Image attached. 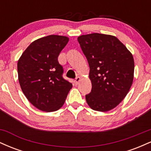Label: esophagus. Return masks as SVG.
<instances>
[{
    "label": "esophagus",
    "mask_w": 151,
    "mask_h": 151,
    "mask_svg": "<svg viewBox=\"0 0 151 151\" xmlns=\"http://www.w3.org/2000/svg\"><path fill=\"white\" fill-rule=\"evenodd\" d=\"M79 81H80V77H76L75 80H74V83H75V84H79Z\"/></svg>",
    "instance_id": "1"
}]
</instances>
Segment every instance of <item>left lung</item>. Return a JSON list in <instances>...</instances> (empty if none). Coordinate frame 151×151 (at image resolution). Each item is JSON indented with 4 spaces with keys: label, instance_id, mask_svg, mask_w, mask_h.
<instances>
[{
    "label": "left lung",
    "instance_id": "8db88e82",
    "mask_svg": "<svg viewBox=\"0 0 151 151\" xmlns=\"http://www.w3.org/2000/svg\"><path fill=\"white\" fill-rule=\"evenodd\" d=\"M89 65L91 91L86 95L93 110L108 111L123 101L132 85L133 55L114 36L100 33L77 38Z\"/></svg>",
    "mask_w": 151,
    "mask_h": 151
}]
</instances>
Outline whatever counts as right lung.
<instances>
[{
  "mask_svg": "<svg viewBox=\"0 0 151 151\" xmlns=\"http://www.w3.org/2000/svg\"><path fill=\"white\" fill-rule=\"evenodd\" d=\"M69 38L51 35L40 38L27 47L18 62V80L22 92L34 106L46 112L63 106L72 84L62 77L58 56Z\"/></svg>",
  "mask_w": 151,
  "mask_h": 151,
  "instance_id": "obj_1",
  "label": "right lung"
}]
</instances>
